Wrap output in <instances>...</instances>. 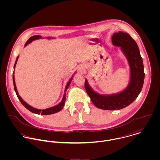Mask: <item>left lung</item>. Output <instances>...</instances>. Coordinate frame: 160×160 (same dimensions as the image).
<instances>
[{
  "mask_svg": "<svg viewBox=\"0 0 160 160\" xmlns=\"http://www.w3.org/2000/svg\"><path fill=\"white\" fill-rule=\"evenodd\" d=\"M113 46L119 47L126 56L130 67L129 84L122 91L113 94L103 95L94 91L85 81V89L93 104L105 110H117L132 103L142 91L145 78L144 68L138 47L136 42L127 32L119 31L112 36Z\"/></svg>",
  "mask_w": 160,
  "mask_h": 160,
  "instance_id": "8db88e82",
  "label": "left lung"
}]
</instances>
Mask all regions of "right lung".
<instances>
[{
  "instance_id": "right-lung-1",
  "label": "right lung",
  "mask_w": 160,
  "mask_h": 160,
  "mask_svg": "<svg viewBox=\"0 0 160 160\" xmlns=\"http://www.w3.org/2000/svg\"><path fill=\"white\" fill-rule=\"evenodd\" d=\"M42 36H39V35H36V36H33L32 37H31L28 41L27 42L25 43L24 44V47L28 45L29 44H30L32 41H35V40H37V39H42ZM47 39H52L51 38H47ZM18 57H19V55L17 57V59H16V61H15V65H14V71H15V66H16V64H17V62L18 61ZM14 71H13V86H14V89H15V91L17 93V95L18 98V99L20 100V101L21 102V103H22L23 106L27 108L29 111H30L31 112L33 113H35V114H41V115H48V114H54L55 113H57L60 111H61L65 105V100H66V92L67 90L68 89V88L70 85V83L73 78V76L75 74V73L72 75V76L70 78V79L69 80L68 83L67 84V86H66V88H65V93H64V95H63V98H62V100L61 101L60 103H59L58 105L54 106V107H50V108H46L44 110H40V109H38V108H35L31 106H30L29 105H28L27 103H26L23 99L20 96V95L18 94V92L17 91V87H16V84H15V77H14Z\"/></svg>"
}]
</instances>
